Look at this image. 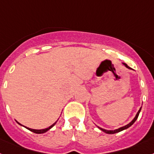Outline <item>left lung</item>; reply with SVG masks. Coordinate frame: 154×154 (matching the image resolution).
Instances as JSON below:
<instances>
[{
    "instance_id": "8db88e82",
    "label": "left lung",
    "mask_w": 154,
    "mask_h": 154,
    "mask_svg": "<svg viewBox=\"0 0 154 154\" xmlns=\"http://www.w3.org/2000/svg\"><path fill=\"white\" fill-rule=\"evenodd\" d=\"M123 64H124V65L125 66L126 68H128V69H131L132 70V68H131L130 67H129V66H128V64H127V63H123ZM141 109H142V107H141L140 109H139V110H138V112H137V114H136V115H135V116H134V119H133V120H132L131 121L130 123H129V124H127V125L124 126V127H121V128H118V129H116V130H113V131L105 130V129H103V128H100V127H97H97L99 128V129H100V130L102 131L105 132V133H106V134H116V133H118V132L122 131H124V130H126V129H128V128H130L132 124H134V122L136 121V120H137V119H138V115H139V112H140V111H141Z\"/></svg>"
}]
</instances>
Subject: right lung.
I'll return each mask as SVG.
<instances>
[{
    "label": "right lung",
    "instance_id": "right-lung-1",
    "mask_svg": "<svg viewBox=\"0 0 154 154\" xmlns=\"http://www.w3.org/2000/svg\"><path fill=\"white\" fill-rule=\"evenodd\" d=\"M16 122H17L18 124H20V125L23 126V127H24V128H26V129H28L29 131H30L34 132V133H36V134H43V133H45V132H46V131H49V129H51V128H53V126H54V125H55L56 124H57V121L55 122V123H54V124H52L51 126H49V128H45V129H41V130H38V129H32V128H27V127H25V126L22 125V124H20V123H19V122H18V121H16Z\"/></svg>",
    "mask_w": 154,
    "mask_h": 154
}]
</instances>
